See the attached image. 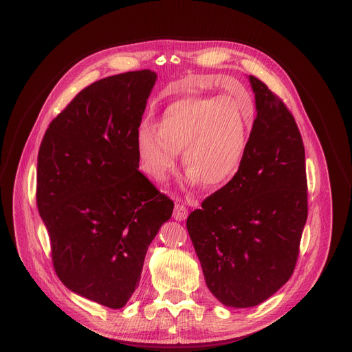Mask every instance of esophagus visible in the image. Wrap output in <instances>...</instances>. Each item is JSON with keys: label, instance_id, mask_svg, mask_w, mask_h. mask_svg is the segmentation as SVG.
I'll list each match as a JSON object with an SVG mask.
<instances>
[{"label": "esophagus", "instance_id": "obj_1", "mask_svg": "<svg viewBox=\"0 0 352 352\" xmlns=\"http://www.w3.org/2000/svg\"><path fill=\"white\" fill-rule=\"evenodd\" d=\"M187 215H188V208L184 206V204H175V207H174V214H173V217H174V219H177V221H184L187 218Z\"/></svg>", "mask_w": 352, "mask_h": 352}]
</instances>
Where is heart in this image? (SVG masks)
I'll return each mask as SVG.
<instances>
[{
	"label": "heart",
	"instance_id": "1",
	"mask_svg": "<svg viewBox=\"0 0 352 352\" xmlns=\"http://www.w3.org/2000/svg\"><path fill=\"white\" fill-rule=\"evenodd\" d=\"M251 102L232 96L187 94L166 105L157 121L135 134V150L142 171L155 181L166 178L178 153L191 184L210 188L228 184L247 155L254 128Z\"/></svg>",
	"mask_w": 352,
	"mask_h": 352
}]
</instances>
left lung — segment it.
<instances>
[{"mask_svg": "<svg viewBox=\"0 0 352 352\" xmlns=\"http://www.w3.org/2000/svg\"><path fill=\"white\" fill-rule=\"evenodd\" d=\"M248 78L256 118L241 168L187 218L208 289L234 308L264 302L289 280L308 215L297 122L263 81Z\"/></svg>", "mask_w": 352, "mask_h": 352, "instance_id": "left-lung-1", "label": "left lung"}]
</instances>
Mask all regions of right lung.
Wrapping results in <instances>:
<instances>
[{
	"mask_svg": "<svg viewBox=\"0 0 352 352\" xmlns=\"http://www.w3.org/2000/svg\"><path fill=\"white\" fill-rule=\"evenodd\" d=\"M151 69L102 78L54 118L36 164V207L61 283L118 309L138 287L145 254L174 202L141 171L135 134Z\"/></svg>",
	"mask_w": 352,
	"mask_h": 352,
	"instance_id": "1",
	"label": "right lung"
}]
</instances>
